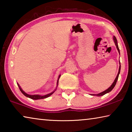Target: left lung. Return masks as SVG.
I'll return each mask as SVG.
<instances>
[{
	"label": "left lung",
	"instance_id": "obj_1",
	"mask_svg": "<svg viewBox=\"0 0 132 132\" xmlns=\"http://www.w3.org/2000/svg\"><path fill=\"white\" fill-rule=\"evenodd\" d=\"M113 41H114V42H115V44L116 46H117V50L118 51V52H119V55H120V51H119V47H118L117 39V38H116V37L115 36H113ZM119 64H120V66H119V71H118V75L117 76V77H116V78H115L114 81L113 82V83L112 84L111 86L109 87L108 89H106V90L102 91V92H101V93L97 94H91V95H97V96H98V97H100V96H102V95H105L106 93H108L109 92H111V91L112 90V89L114 88V87L115 86L116 83H117V80L118 79V77H119V73H120V61H119Z\"/></svg>",
	"mask_w": 132,
	"mask_h": 132
}]
</instances>
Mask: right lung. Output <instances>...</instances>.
<instances>
[{
  "mask_svg": "<svg viewBox=\"0 0 132 132\" xmlns=\"http://www.w3.org/2000/svg\"><path fill=\"white\" fill-rule=\"evenodd\" d=\"M60 77H61V75L59 76V77H58V79L57 80V86H56V87L55 90L54 91H53L52 93H51L50 94H46L45 95H38V94H35V95H30V94H27L26 92H24V91L22 90V88H21V87L20 86V85L19 83H17L18 86H19V87L20 88V90L21 92L23 94L26 96V97H28V98H30L31 99H32V100H40V99H44V98H48L51 96V95L52 94L55 92V91L56 90V88L57 87V86H58V82H59V79Z\"/></svg>",
  "mask_w": 132,
  "mask_h": 132,
  "instance_id": "add662e5",
  "label": "right lung"
}]
</instances>
